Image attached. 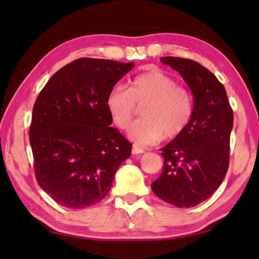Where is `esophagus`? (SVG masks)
Returning a JSON list of instances; mask_svg holds the SVG:
<instances>
[{
	"label": "esophagus",
	"instance_id": "34e87169",
	"mask_svg": "<svg viewBox=\"0 0 259 259\" xmlns=\"http://www.w3.org/2000/svg\"><path fill=\"white\" fill-rule=\"evenodd\" d=\"M133 154H142V153H144L145 151L143 150V148H140V147H138V146H134L133 147Z\"/></svg>",
	"mask_w": 259,
	"mask_h": 259
}]
</instances>
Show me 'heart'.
Segmentation results:
<instances>
[{
    "instance_id": "1",
    "label": "heart",
    "mask_w": 259,
    "mask_h": 259,
    "mask_svg": "<svg viewBox=\"0 0 259 259\" xmlns=\"http://www.w3.org/2000/svg\"><path fill=\"white\" fill-rule=\"evenodd\" d=\"M143 106L139 120L130 126L128 136L139 145H151L162 138H176L190 123L193 97L186 87L177 84L172 76L152 71L140 74L125 89L116 84L106 96V108L117 128L125 130Z\"/></svg>"
}]
</instances>
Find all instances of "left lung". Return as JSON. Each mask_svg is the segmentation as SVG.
Returning <instances> with one entry per match:
<instances>
[{"label":"left lung","mask_w":259,"mask_h":259,"mask_svg":"<svg viewBox=\"0 0 259 259\" xmlns=\"http://www.w3.org/2000/svg\"><path fill=\"white\" fill-rule=\"evenodd\" d=\"M161 61L185 80L194 108L186 129L161 150L163 169L151 186L165 202L191 208L207 200L226 176L233 111L224 85L202 65L178 57Z\"/></svg>","instance_id":"8db88e82"}]
</instances>
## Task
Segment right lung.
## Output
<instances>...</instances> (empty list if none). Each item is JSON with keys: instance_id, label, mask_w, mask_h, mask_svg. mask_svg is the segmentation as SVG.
Masks as SVG:
<instances>
[{"instance_id": "right-lung-1", "label": "right lung", "mask_w": 259, "mask_h": 259, "mask_svg": "<svg viewBox=\"0 0 259 259\" xmlns=\"http://www.w3.org/2000/svg\"><path fill=\"white\" fill-rule=\"evenodd\" d=\"M134 63L80 58L51 76L33 107L29 143L38 185L57 203L82 209L102 201L131 144L106 108L108 91Z\"/></svg>"}]
</instances>
